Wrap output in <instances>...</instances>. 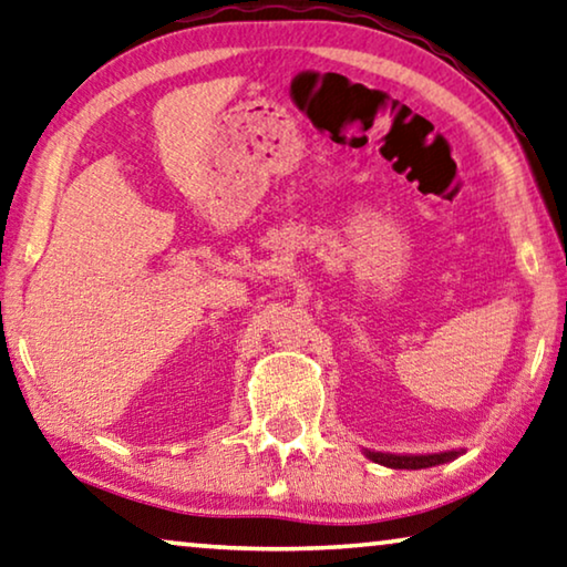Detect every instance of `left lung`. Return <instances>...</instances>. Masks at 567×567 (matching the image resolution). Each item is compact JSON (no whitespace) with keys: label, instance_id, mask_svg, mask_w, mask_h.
<instances>
[{"label":"left lung","instance_id":"left-lung-1","mask_svg":"<svg viewBox=\"0 0 567 567\" xmlns=\"http://www.w3.org/2000/svg\"><path fill=\"white\" fill-rule=\"evenodd\" d=\"M463 451H443V453H425V455H408V453H382V451H364L369 461L379 463V466L386 468H408V471H417V468H430V466H441V463L455 461Z\"/></svg>","mask_w":567,"mask_h":567}]
</instances>
